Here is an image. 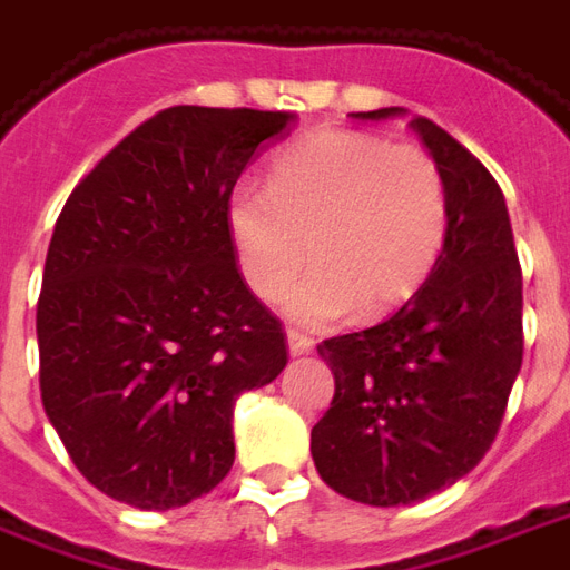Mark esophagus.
<instances>
[{"instance_id":"obj_1","label":"esophagus","mask_w":570,"mask_h":570,"mask_svg":"<svg viewBox=\"0 0 570 570\" xmlns=\"http://www.w3.org/2000/svg\"><path fill=\"white\" fill-rule=\"evenodd\" d=\"M286 344H289V353H293V356H305V353L314 350V338L305 335V332H298V328H289V332H286Z\"/></svg>"}]
</instances>
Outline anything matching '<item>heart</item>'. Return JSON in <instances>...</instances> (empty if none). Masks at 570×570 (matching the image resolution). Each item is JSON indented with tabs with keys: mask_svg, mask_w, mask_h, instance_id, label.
<instances>
[{
	"mask_svg": "<svg viewBox=\"0 0 570 570\" xmlns=\"http://www.w3.org/2000/svg\"><path fill=\"white\" fill-rule=\"evenodd\" d=\"M226 229L244 281L265 302L323 326L347 314L377 317L414 296L450 235V189L432 156L353 129H326L286 147L265 189L238 184Z\"/></svg>",
	"mask_w": 570,
	"mask_h": 570,
	"instance_id": "b5f03b06",
	"label": "heart"
}]
</instances>
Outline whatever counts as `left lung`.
Returning a JSON list of instances; mask_svg holds the SVG:
<instances>
[{"instance_id": "8db88e82", "label": "left lung", "mask_w": 570, "mask_h": 570, "mask_svg": "<svg viewBox=\"0 0 570 570\" xmlns=\"http://www.w3.org/2000/svg\"><path fill=\"white\" fill-rule=\"evenodd\" d=\"M399 108L360 111L381 120ZM444 171L450 235L435 272L377 326L317 344L335 399L311 429L320 478L371 508L414 504L487 456L522 365V268L504 193L478 156L411 120Z\"/></svg>"}]
</instances>
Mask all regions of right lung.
Here are the masks:
<instances>
[{
    "label": "right lung",
    "instance_id": "right-lung-1",
    "mask_svg": "<svg viewBox=\"0 0 570 570\" xmlns=\"http://www.w3.org/2000/svg\"><path fill=\"white\" fill-rule=\"evenodd\" d=\"M293 114L175 105L71 189L36 332L45 414L92 487L184 508L235 462L232 407L286 365L281 320L235 265L226 199Z\"/></svg>",
    "mask_w": 570,
    "mask_h": 570
}]
</instances>
